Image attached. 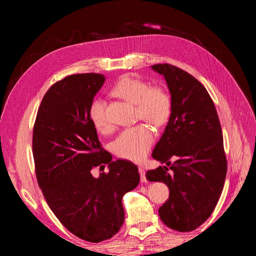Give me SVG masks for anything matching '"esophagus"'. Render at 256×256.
<instances>
[{"label": "esophagus", "instance_id": "esophagus-1", "mask_svg": "<svg viewBox=\"0 0 256 256\" xmlns=\"http://www.w3.org/2000/svg\"><path fill=\"white\" fill-rule=\"evenodd\" d=\"M138 173H140V176H141V182H146L147 180H146V175H145V171L143 168H138Z\"/></svg>", "mask_w": 256, "mask_h": 256}]
</instances>
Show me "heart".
I'll return each mask as SVG.
<instances>
[{"instance_id":"heart-1","label":"heart","mask_w":256,"mask_h":256,"mask_svg":"<svg viewBox=\"0 0 256 256\" xmlns=\"http://www.w3.org/2000/svg\"><path fill=\"white\" fill-rule=\"evenodd\" d=\"M112 94L136 104V118L144 120L156 127L166 125L171 116V96L166 88L158 85L150 86L144 80L125 76L116 82ZM88 114L90 122L98 131L106 132L111 129L106 102L102 99H95L90 104ZM154 140L152 129L140 124L120 132L113 142V150L122 159L138 162L145 158Z\"/></svg>"}]
</instances>
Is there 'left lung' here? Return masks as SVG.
<instances>
[{
  "instance_id": "left-lung-1",
  "label": "left lung",
  "mask_w": 256,
  "mask_h": 256,
  "mask_svg": "<svg viewBox=\"0 0 256 256\" xmlns=\"http://www.w3.org/2000/svg\"><path fill=\"white\" fill-rule=\"evenodd\" d=\"M152 68L164 76L172 113L152 154L168 166L150 170L146 177L168 187V200L159 208L162 222L177 232H191L210 216L226 180L220 120L210 95L194 76L171 64Z\"/></svg>"
}]
</instances>
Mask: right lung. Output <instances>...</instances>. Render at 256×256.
<instances>
[{"label":"right lung","instance_id":"add662e5","mask_svg":"<svg viewBox=\"0 0 256 256\" xmlns=\"http://www.w3.org/2000/svg\"><path fill=\"white\" fill-rule=\"evenodd\" d=\"M104 82L94 72L56 82L42 100L33 128L38 186L60 222L90 242L118 233L125 220L122 198L140 182L132 162L112 161L90 122V106ZM104 164L110 172L92 178L90 170Z\"/></svg>","mask_w":256,"mask_h":256}]
</instances>
